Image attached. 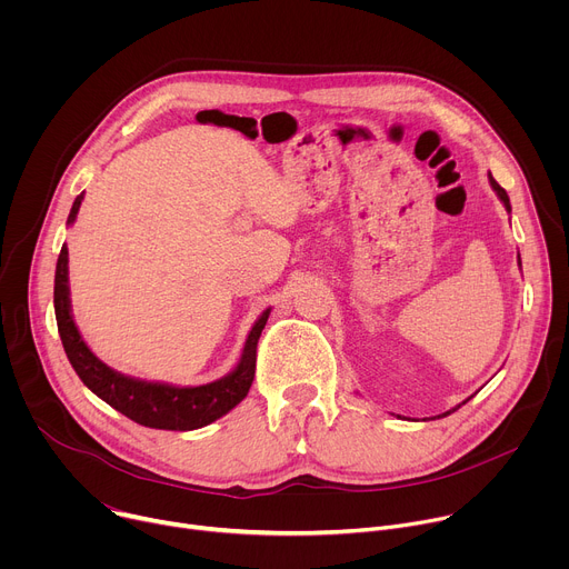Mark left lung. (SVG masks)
I'll return each instance as SVG.
<instances>
[{"mask_svg": "<svg viewBox=\"0 0 569 569\" xmlns=\"http://www.w3.org/2000/svg\"><path fill=\"white\" fill-rule=\"evenodd\" d=\"M489 182H491V187H493V191H496V193H498V198H500V200H502V202H505V207H507V211H511V202H509V196H507V191H505V189H502V187H500V184H498V182H496V180H493V176H491V173H489ZM518 263H520V257H518ZM520 266H522V263H520ZM466 400H468V398H466ZM466 400H463V402H466ZM463 402H459V405H457V408H452V410H448V412H446V415H443V417H448V415H450V412H455V410H459V408H461V405H463Z\"/></svg>", "mask_w": 569, "mask_h": 569, "instance_id": "left-lung-1", "label": "left lung"}]
</instances>
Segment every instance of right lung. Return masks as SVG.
Masks as SVG:
<instances>
[{"instance_id": "add662e5", "label": "right lung", "mask_w": 569, "mask_h": 569, "mask_svg": "<svg viewBox=\"0 0 569 569\" xmlns=\"http://www.w3.org/2000/svg\"><path fill=\"white\" fill-rule=\"evenodd\" d=\"M83 193H80L69 211L67 224H73ZM69 252L62 246L58 266H56V281H53V308L58 333L64 347V353L78 373V378L86 382L101 400H106L110 408L128 417L130 421L154 428V430H198L216 419L224 417L229 410L248 396L254 369H257V345L261 331L266 329V321L270 317V308L261 312L254 321V327L242 347L238 365L222 378L198 385V387H180L169 382H150L139 380L126 373L114 371L106 362H101L90 347L86 345L83 336L78 333V327L71 315V299H69Z\"/></svg>"}]
</instances>
